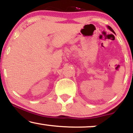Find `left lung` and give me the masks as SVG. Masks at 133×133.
Masks as SVG:
<instances>
[{
    "label": "left lung",
    "mask_w": 133,
    "mask_h": 133,
    "mask_svg": "<svg viewBox=\"0 0 133 133\" xmlns=\"http://www.w3.org/2000/svg\"><path fill=\"white\" fill-rule=\"evenodd\" d=\"M108 29H109V30H111V31H112L113 32V33H115V31H113V30L112 29V28H111V27H110V26H108Z\"/></svg>",
    "instance_id": "left-lung-1"
}]
</instances>
